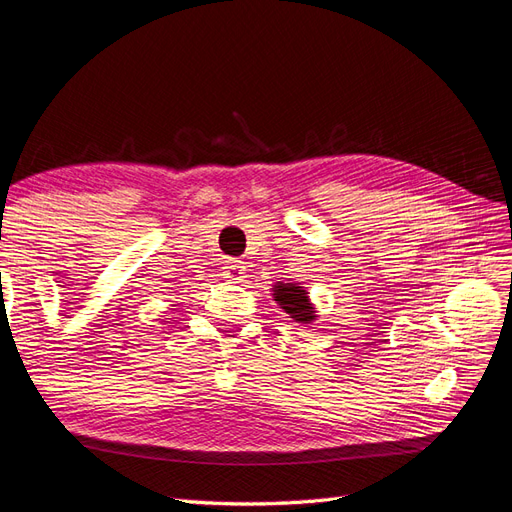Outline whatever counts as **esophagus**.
I'll use <instances>...</instances> for the list:
<instances>
[{
    "label": "esophagus",
    "instance_id": "esophagus-1",
    "mask_svg": "<svg viewBox=\"0 0 512 512\" xmlns=\"http://www.w3.org/2000/svg\"><path fill=\"white\" fill-rule=\"evenodd\" d=\"M224 275L228 277L230 282H241L243 277H245V267H243V262H241V260H230L228 265H226Z\"/></svg>",
    "mask_w": 512,
    "mask_h": 512
}]
</instances>
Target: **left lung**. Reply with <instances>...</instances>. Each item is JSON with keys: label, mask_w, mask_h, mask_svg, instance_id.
<instances>
[{"label": "left lung", "mask_w": 512, "mask_h": 512, "mask_svg": "<svg viewBox=\"0 0 512 512\" xmlns=\"http://www.w3.org/2000/svg\"><path fill=\"white\" fill-rule=\"evenodd\" d=\"M273 299L277 301L286 314H290V318H294L297 322H305L309 324L316 318L314 305L309 303L307 292L303 290V286L297 284H275L273 286Z\"/></svg>", "instance_id": "1"}]
</instances>
